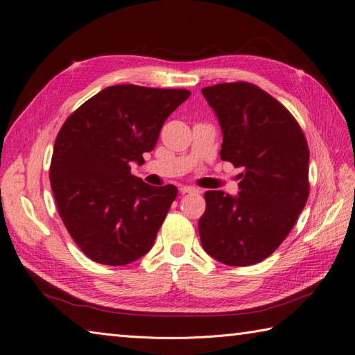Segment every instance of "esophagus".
<instances>
[{"label": "esophagus", "instance_id": "esophagus-1", "mask_svg": "<svg viewBox=\"0 0 355 355\" xmlns=\"http://www.w3.org/2000/svg\"><path fill=\"white\" fill-rule=\"evenodd\" d=\"M179 191L182 192V194H192V192H198V189L194 187H180Z\"/></svg>", "mask_w": 355, "mask_h": 355}]
</instances>
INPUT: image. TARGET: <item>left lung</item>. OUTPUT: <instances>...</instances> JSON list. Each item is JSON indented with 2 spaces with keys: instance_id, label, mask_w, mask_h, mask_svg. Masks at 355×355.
Instances as JSON below:
<instances>
[{
  "instance_id": "obj_1",
  "label": "left lung",
  "mask_w": 355,
  "mask_h": 355,
  "mask_svg": "<svg viewBox=\"0 0 355 355\" xmlns=\"http://www.w3.org/2000/svg\"><path fill=\"white\" fill-rule=\"evenodd\" d=\"M201 93L222 127L220 158L244 171L237 197L204 194L200 240L216 261L249 266L278 249L305 207L308 144L295 116L254 84L223 83Z\"/></svg>"
}]
</instances>
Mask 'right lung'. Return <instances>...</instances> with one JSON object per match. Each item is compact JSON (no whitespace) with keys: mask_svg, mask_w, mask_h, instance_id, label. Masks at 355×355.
Masks as SVG:
<instances>
[{"mask_svg":"<svg viewBox=\"0 0 355 355\" xmlns=\"http://www.w3.org/2000/svg\"><path fill=\"white\" fill-rule=\"evenodd\" d=\"M185 89L135 84L106 87L63 123L50 164L59 216L92 261L121 266L154 245L178 196L130 173L153 151L168 115L189 98Z\"/></svg>","mask_w":355,"mask_h":355,"instance_id":"obj_1","label":"right lung"}]
</instances>
